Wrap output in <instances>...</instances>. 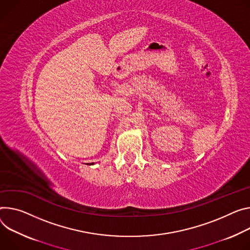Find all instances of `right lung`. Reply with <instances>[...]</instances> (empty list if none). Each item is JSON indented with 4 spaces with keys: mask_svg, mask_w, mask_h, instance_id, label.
I'll use <instances>...</instances> for the list:
<instances>
[{
    "mask_svg": "<svg viewBox=\"0 0 250 250\" xmlns=\"http://www.w3.org/2000/svg\"><path fill=\"white\" fill-rule=\"evenodd\" d=\"M88 165V164H87ZM90 165H94V163H92V164H90Z\"/></svg>",
    "mask_w": 250,
    "mask_h": 250,
    "instance_id": "1",
    "label": "right lung"
}]
</instances>
